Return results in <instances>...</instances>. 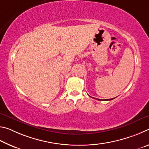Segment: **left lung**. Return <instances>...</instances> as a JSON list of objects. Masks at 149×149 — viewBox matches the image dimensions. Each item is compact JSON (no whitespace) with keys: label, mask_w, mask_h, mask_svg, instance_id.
Here are the masks:
<instances>
[{"label":"left lung","mask_w":149,"mask_h":149,"mask_svg":"<svg viewBox=\"0 0 149 149\" xmlns=\"http://www.w3.org/2000/svg\"><path fill=\"white\" fill-rule=\"evenodd\" d=\"M92 98H93V97H92ZM93 99H95V98H93ZM96 99V98H95ZM97 100H112L113 99H104V100H103V99H96Z\"/></svg>","instance_id":"left-lung-1"}]
</instances>
